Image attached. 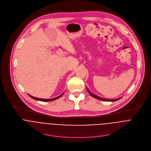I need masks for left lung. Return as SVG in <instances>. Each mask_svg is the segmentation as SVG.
Listing matches in <instances>:
<instances>
[{"label": "left lung", "instance_id": "1", "mask_svg": "<svg viewBox=\"0 0 151 151\" xmlns=\"http://www.w3.org/2000/svg\"><path fill=\"white\" fill-rule=\"evenodd\" d=\"M86 89H87V91H88V92H89V93L92 96V97H93V98H95V99H98V100H100V101H110V102H114V101H118L119 99H121L122 98H118V99H104V98H100V97H98V96H96V95H93V94H92L89 91V89L86 88Z\"/></svg>", "mask_w": 151, "mask_h": 151}]
</instances>
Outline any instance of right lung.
Segmentation results:
<instances>
[{"label":"right lung","mask_w":151,"mask_h":151,"mask_svg":"<svg viewBox=\"0 0 151 151\" xmlns=\"http://www.w3.org/2000/svg\"><path fill=\"white\" fill-rule=\"evenodd\" d=\"M63 94V93L62 95H59V96H58V97H56V98H53V99H40V98H35V97H34V96H31L30 95H29L31 98H32V99H35V100L40 101H43V102H49V101H55V100H56V99H59V98H60V97L62 96Z\"/></svg>","instance_id":"right-lung-1"}]
</instances>
